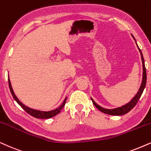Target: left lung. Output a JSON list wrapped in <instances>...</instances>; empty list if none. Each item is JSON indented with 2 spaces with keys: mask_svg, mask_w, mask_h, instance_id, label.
I'll return each mask as SVG.
<instances>
[{
  "mask_svg": "<svg viewBox=\"0 0 151 151\" xmlns=\"http://www.w3.org/2000/svg\"><path fill=\"white\" fill-rule=\"evenodd\" d=\"M132 37H133V36H132ZM133 38H134V37H133ZM134 40H135V39H134ZM137 47H138V46H137ZM138 49H139V51H140V53H141V56H142V64H143L142 65H143L142 82V84H141V86H140V88H139V89L138 93H137V95H135L134 98H132V100L129 103H127V104H125V105L121 106V107H118V108H116V109H107L102 108V106H99L98 104H97L95 102V101L93 100L92 98H91V100H92V102H93V104H94V105L96 106V107L98 108V109L100 111H102V112H103V113H104V114H109V115L122 116V115H124V114L128 113L129 111H131L133 108L134 107L135 105H136V104H137V103L138 102V101L139 100V99H140L141 96H142L143 92H144V90L145 88V87H146V79H147V77H146V67H145V63H144V57H143L142 51H141V49L139 48V47H138Z\"/></svg>",
  "mask_w": 151,
  "mask_h": 151,
  "instance_id": "1",
  "label": "left lung"
}]
</instances>
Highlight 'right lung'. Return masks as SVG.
Instances as JSON below:
<instances>
[{
  "label": "right lung",
  "mask_w": 151,
  "mask_h": 151,
  "mask_svg": "<svg viewBox=\"0 0 151 151\" xmlns=\"http://www.w3.org/2000/svg\"><path fill=\"white\" fill-rule=\"evenodd\" d=\"M8 83H9V90H10V92H11V93H12L13 98L14 99V100L16 101V102L18 103V104H19L21 106H22V109H24L25 110V111L27 112L28 114H30V116H33V117H35V118H41V119H47V118H50L51 117H53V116H55L56 115H57V114H58L59 113H60V111L62 110V109L63 108L65 104L67 98H65V99L63 102V104H61V105L59 106L58 108H57L54 110L49 111H37L35 109H33L29 108V107H28V106H25L24 104H22V103L19 100V99L17 98V97L14 94V91H13V89L12 88V86H11V83H10V81H9V77H8Z\"/></svg>",
  "instance_id": "1"
}]
</instances>
